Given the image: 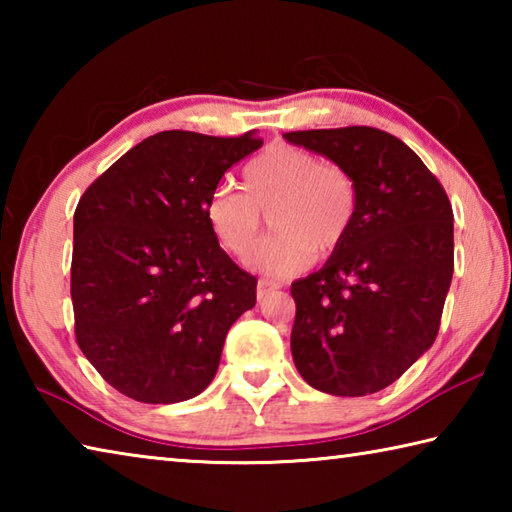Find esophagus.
<instances>
[{
	"label": "esophagus",
	"mask_w": 512,
	"mask_h": 512,
	"mask_svg": "<svg viewBox=\"0 0 512 512\" xmlns=\"http://www.w3.org/2000/svg\"><path fill=\"white\" fill-rule=\"evenodd\" d=\"M275 289H277L275 282H271V280H259V282H257V298L262 300V298H266L268 293L275 291Z\"/></svg>",
	"instance_id": "obj_1"
}]
</instances>
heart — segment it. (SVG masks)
I'll list each match as a JSON object with an SVG mask.
<instances>
[{"label":"heart","mask_w":512,"mask_h":512,"mask_svg":"<svg viewBox=\"0 0 512 512\" xmlns=\"http://www.w3.org/2000/svg\"><path fill=\"white\" fill-rule=\"evenodd\" d=\"M359 192L348 169L323 162L300 146L273 144L241 171L239 189H214L205 219L225 253L248 259L264 237L266 219L277 235L255 257L257 271L293 275L316 253L329 255L348 239Z\"/></svg>","instance_id":"heart-1"}]
</instances>
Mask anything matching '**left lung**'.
Listing matches in <instances>:
<instances>
[{
    "mask_svg": "<svg viewBox=\"0 0 512 512\" xmlns=\"http://www.w3.org/2000/svg\"><path fill=\"white\" fill-rule=\"evenodd\" d=\"M284 140L341 164L359 192L343 246L291 284L293 361L323 393H377L438 336L454 273L452 205L418 155L379 128L293 131Z\"/></svg>",
    "mask_w": 512,
    "mask_h": 512,
    "instance_id": "obj_1",
    "label": "left lung"
}]
</instances>
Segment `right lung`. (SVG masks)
Returning a JSON list of instances; mask_svg holds the SVG:
<instances>
[{"instance_id":"1","label":"right lung","mask_w":512,"mask_h":512,"mask_svg":"<svg viewBox=\"0 0 512 512\" xmlns=\"http://www.w3.org/2000/svg\"><path fill=\"white\" fill-rule=\"evenodd\" d=\"M264 142L162 131L85 189L74 212L72 305L81 352L121 395L173 404L203 393L257 277L214 239L205 203Z\"/></svg>"}]
</instances>
